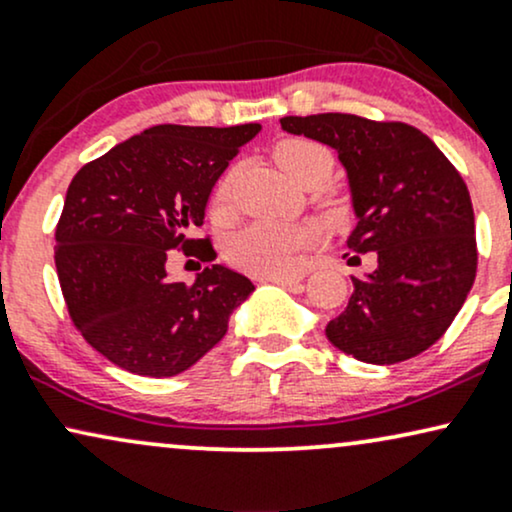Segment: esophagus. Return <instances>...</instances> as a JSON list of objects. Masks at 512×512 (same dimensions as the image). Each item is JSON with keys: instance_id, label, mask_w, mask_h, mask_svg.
<instances>
[{"instance_id": "obj_1", "label": "esophagus", "mask_w": 512, "mask_h": 512, "mask_svg": "<svg viewBox=\"0 0 512 512\" xmlns=\"http://www.w3.org/2000/svg\"><path fill=\"white\" fill-rule=\"evenodd\" d=\"M267 281H272V284H276V286H298L301 284V276L274 274V276H267Z\"/></svg>"}]
</instances>
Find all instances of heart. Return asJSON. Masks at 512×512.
Here are the masks:
<instances>
[{"instance_id":"1","label":"heart","mask_w":512,"mask_h":512,"mask_svg":"<svg viewBox=\"0 0 512 512\" xmlns=\"http://www.w3.org/2000/svg\"><path fill=\"white\" fill-rule=\"evenodd\" d=\"M274 158L281 170L301 185L303 180L313 178V175L332 173L334 158L330 149L310 139H289L281 142L274 149ZM231 185L233 175H223L214 192V211L228 209L231 202ZM317 240V228L303 226V223H286V221H255L250 226L240 228L226 240V260L233 267L243 269V272L257 276H274V274H289L298 269L305 250Z\"/></svg>"}]
</instances>
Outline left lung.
<instances>
[{
  "label": "left lung",
  "instance_id": "left-lung-1",
  "mask_svg": "<svg viewBox=\"0 0 512 512\" xmlns=\"http://www.w3.org/2000/svg\"><path fill=\"white\" fill-rule=\"evenodd\" d=\"M281 129L337 151L356 226L349 250L378 267L354 276V293L327 339L375 366L407 361L436 344L477 276L474 209L455 166L404 122L346 113L281 117Z\"/></svg>",
  "mask_w": 512,
  "mask_h": 512
}]
</instances>
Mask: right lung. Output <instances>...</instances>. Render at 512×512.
<instances>
[{
    "label": "right lung",
    "instance_id": "right-lung-1",
    "mask_svg": "<svg viewBox=\"0 0 512 512\" xmlns=\"http://www.w3.org/2000/svg\"><path fill=\"white\" fill-rule=\"evenodd\" d=\"M260 129L158 125L74 175L55 233L57 276L74 325L115 366L146 378L192 368L255 291L223 264L195 284L173 281L166 262L180 248L214 260L209 240L187 233L202 226L216 180Z\"/></svg>",
    "mask_w": 512,
    "mask_h": 512
}]
</instances>
